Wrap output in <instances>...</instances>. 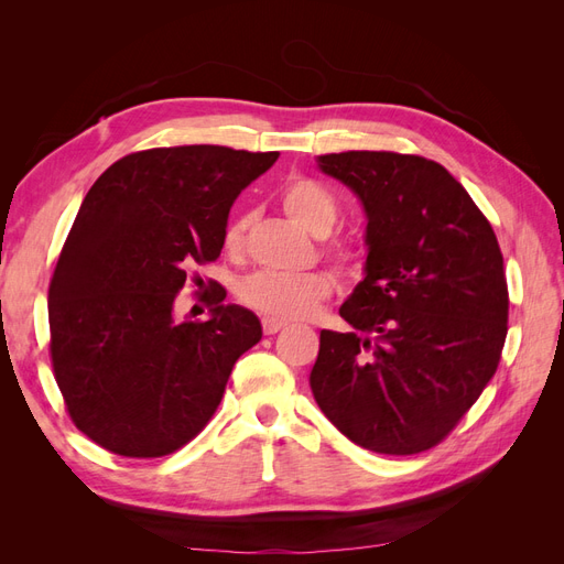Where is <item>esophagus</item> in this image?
<instances>
[{
    "instance_id": "obj_1",
    "label": "esophagus",
    "mask_w": 564,
    "mask_h": 564,
    "mask_svg": "<svg viewBox=\"0 0 564 564\" xmlns=\"http://www.w3.org/2000/svg\"><path fill=\"white\" fill-rule=\"evenodd\" d=\"M286 329V322H280V319H272V317H263V332L270 336V334H278Z\"/></svg>"
}]
</instances>
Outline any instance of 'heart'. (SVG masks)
Returning a JSON list of instances; mask_svg holds the SVG:
<instances>
[{
	"instance_id": "1",
	"label": "heart",
	"mask_w": 564,
	"mask_h": 564,
	"mask_svg": "<svg viewBox=\"0 0 564 564\" xmlns=\"http://www.w3.org/2000/svg\"><path fill=\"white\" fill-rule=\"evenodd\" d=\"M280 204L284 214L299 224L303 230H308L315 237L329 235L336 218L338 204L327 187L319 185L313 178L296 176L286 181ZM249 228V216H235L226 232H224V249L228 253H240L245 247V235ZM332 256L336 263L352 272L357 268V253L346 247H332ZM334 292V280L329 272H303V275H272V272H256L247 278L240 286V301L247 308L261 313L265 317L280 322H301L311 319L319 305L327 301Z\"/></svg>"
}]
</instances>
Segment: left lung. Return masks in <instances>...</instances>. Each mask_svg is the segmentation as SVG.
Here are the masks:
<instances>
[{"instance_id": "left-lung-1", "label": "left lung", "mask_w": 564, "mask_h": 564, "mask_svg": "<svg viewBox=\"0 0 564 564\" xmlns=\"http://www.w3.org/2000/svg\"><path fill=\"white\" fill-rule=\"evenodd\" d=\"M317 166L362 202L367 261L338 311L352 332H319L315 402L369 452H425L501 360L508 289L497 235L437 162L350 150Z\"/></svg>"}]
</instances>
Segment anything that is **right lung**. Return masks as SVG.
<instances>
[{
	"mask_svg": "<svg viewBox=\"0 0 564 564\" xmlns=\"http://www.w3.org/2000/svg\"><path fill=\"white\" fill-rule=\"evenodd\" d=\"M280 152L181 145L133 152L84 197L48 286L51 362L96 445L155 458L191 442L237 357L263 336L216 286L204 322L176 315L187 270L216 261L232 202Z\"/></svg>",
	"mask_w": 564,
	"mask_h": 564,
	"instance_id": "1",
	"label": "right lung"
}]
</instances>
